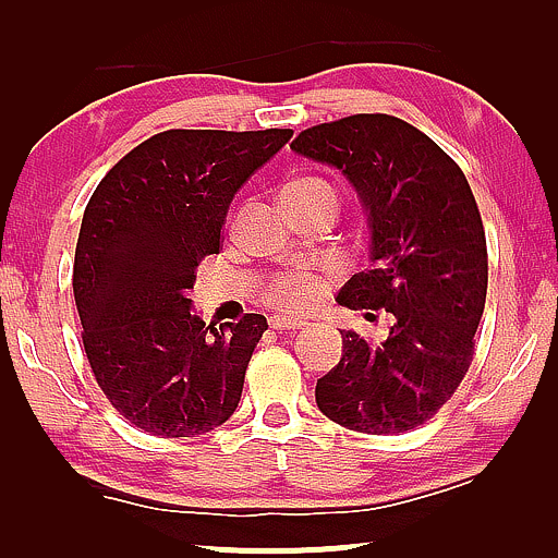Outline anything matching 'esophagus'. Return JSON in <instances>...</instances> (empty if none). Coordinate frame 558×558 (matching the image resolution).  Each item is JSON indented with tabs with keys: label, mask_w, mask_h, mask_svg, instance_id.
<instances>
[{
	"label": "esophagus",
	"mask_w": 558,
	"mask_h": 558,
	"mask_svg": "<svg viewBox=\"0 0 558 558\" xmlns=\"http://www.w3.org/2000/svg\"><path fill=\"white\" fill-rule=\"evenodd\" d=\"M268 324H270L272 331L286 333V331H298V328H303L305 320H298V318H290V316H270Z\"/></svg>",
	"instance_id": "1"
}]
</instances>
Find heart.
Here are the masks:
<instances>
[{"instance_id":"b5f03b06","label":"heart","mask_w":558,"mask_h":558,"mask_svg":"<svg viewBox=\"0 0 558 558\" xmlns=\"http://www.w3.org/2000/svg\"><path fill=\"white\" fill-rule=\"evenodd\" d=\"M316 194H326V197L336 199L331 184L318 177H303L286 184L280 199L286 204V202H298L305 197H316ZM326 288H328V278L318 276V272H313L308 268H295L272 278L270 286L265 288L263 301L276 305L280 311L305 313V311H313L320 301H324Z\"/></svg>"}]
</instances>
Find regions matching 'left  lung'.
<instances>
[{"label":"left lung","mask_w":558,"mask_h":558,"mask_svg":"<svg viewBox=\"0 0 558 558\" xmlns=\"http://www.w3.org/2000/svg\"><path fill=\"white\" fill-rule=\"evenodd\" d=\"M290 148L339 169L366 209L372 268L341 288L339 303L395 318L379 347L341 331L339 366L316 384L318 410L366 435L425 425L468 374L488 293L473 190L427 133L387 113L311 125Z\"/></svg>","instance_id":"8db88e82"}]
</instances>
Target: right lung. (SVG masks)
I'll use <instances>...</instances> for the list:
<instances>
[{
	"label": "right lung",
	"instance_id": "1",
	"mask_svg": "<svg viewBox=\"0 0 558 558\" xmlns=\"http://www.w3.org/2000/svg\"><path fill=\"white\" fill-rule=\"evenodd\" d=\"M290 129H171L131 148L93 192L73 293L88 364L113 410L159 437H197L232 417L260 313L204 324L190 290L219 253L230 202Z\"/></svg>",
	"mask_w": 558,
	"mask_h": 558
}]
</instances>
